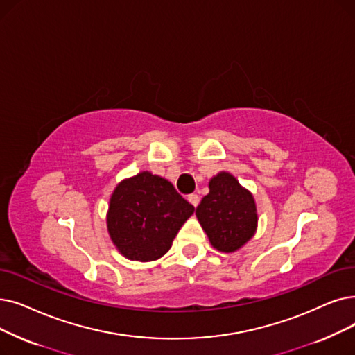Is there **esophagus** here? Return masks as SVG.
<instances>
[{
  "label": "esophagus",
  "instance_id": "esophagus-1",
  "mask_svg": "<svg viewBox=\"0 0 355 355\" xmlns=\"http://www.w3.org/2000/svg\"><path fill=\"white\" fill-rule=\"evenodd\" d=\"M187 198H189V202H190L194 207H197V206H198V203H200V197H198L197 194H190Z\"/></svg>",
  "mask_w": 355,
  "mask_h": 355
}]
</instances>
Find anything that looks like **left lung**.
<instances>
[{
	"label": "left lung",
	"mask_w": 355,
	"mask_h": 355,
	"mask_svg": "<svg viewBox=\"0 0 355 355\" xmlns=\"http://www.w3.org/2000/svg\"><path fill=\"white\" fill-rule=\"evenodd\" d=\"M209 194L196 209V216L213 248L235 252L257 230V206L252 194L229 173H219L209 182Z\"/></svg>",
	"instance_id": "1"
}]
</instances>
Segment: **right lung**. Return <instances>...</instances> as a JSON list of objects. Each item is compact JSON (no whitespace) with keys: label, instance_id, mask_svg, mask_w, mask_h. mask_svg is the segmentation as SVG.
Instances as JSON below:
<instances>
[{"label":"right lung","instance_id":"obj_1","mask_svg":"<svg viewBox=\"0 0 355 355\" xmlns=\"http://www.w3.org/2000/svg\"><path fill=\"white\" fill-rule=\"evenodd\" d=\"M194 213L168 180L149 171L123 180L110 197L107 230L119 252L132 261H155L171 248Z\"/></svg>","mask_w":355,"mask_h":355}]
</instances>
